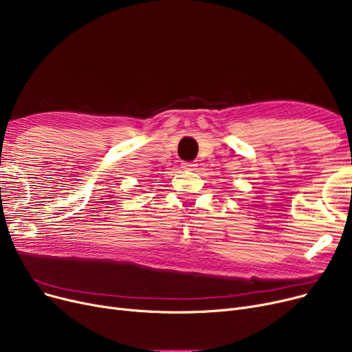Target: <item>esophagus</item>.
Instances as JSON below:
<instances>
[{"label": "esophagus", "instance_id": "34e87169", "mask_svg": "<svg viewBox=\"0 0 352 352\" xmlns=\"http://www.w3.org/2000/svg\"><path fill=\"white\" fill-rule=\"evenodd\" d=\"M181 166H182V170H187V171L197 170V164L195 162H182Z\"/></svg>", "mask_w": 352, "mask_h": 352}]
</instances>
